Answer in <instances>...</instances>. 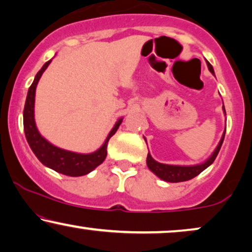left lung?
Instances as JSON below:
<instances>
[{
  "label": "left lung",
  "mask_w": 252,
  "mask_h": 252,
  "mask_svg": "<svg viewBox=\"0 0 252 252\" xmlns=\"http://www.w3.org/2000/svg\"><path fill=\"white\" fill-rule=\"evenodd\" d=\"M207 66H209L210 71L214 75V70L212 68V65H211L209 62H207ZM222 109H223L224 115H226V110H224L223 106H222ZM224 133H226V129H224V131L222 133V136H221V139H220L219 144H218V146L216 147V150H214L213 153L211 154V156L202 163H197V165H191V166L166 165V163L158 162V161L154 160L152 156H151L149 152V154H147V158H146L147 167H149V169L151 170V172H152L153 174H156L159 179H161L162 181H166V182L177 183V182H183V181H189L191 179H193L194 176L199 175L203 170H205L207 167L212 165L213 161L216 160L218 153H219L221 145H222V143H223Z\"/></svg>",
  "instance_id": "1"
}]
</instances>
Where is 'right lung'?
Here are the masks:
<instances>
[{
    "label": "right lung",
    "mask_w": 252,
    "mask_h": 252,
    "mask_svg": "<svg viewBox=\"0 0 252 252\" xmlns=\"http://www.w3.org/2000/svg\"><path fill=\"white\" fill-rule=\"evenodd\" d=\"M52 60L46 62L36 73L33 80L32 85L30 86L28 96H26L24 113H23V119H24V132L26 140H28L30 147L38 158L40 162L48 168L55 170L60 174L66 176H83L86 174L91 173L99 165H101L103 160L107 157V145L114 133L117 131L120 124L122 123L123 117L117 120L115 126L110 130L107 136L105 143L102 146L92 153H77L71 151L60 149V147L53 145L48 140L40 135L38 128H36L34 120V102H35V90L38 85L39 79L41 78L42 73L50 64Z\"/></svg>",
    "instance_id": "1"
}]
</instances>
